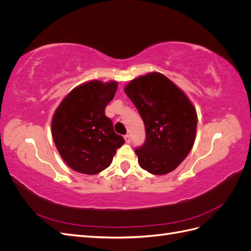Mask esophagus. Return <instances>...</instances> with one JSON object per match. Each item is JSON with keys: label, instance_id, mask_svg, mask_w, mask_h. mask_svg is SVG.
Returning a JSON list of instances; mask_svg holds the SVG:
<instances>
[{"label": "esophagus", "instance_id": "1", "mask_svg": "<svg viewBox=\"0 0 251 251\" xmlns=\"http://www.w3.org/2000/svg\"><path fill=\"white\" fill-rule=\"evenodd\" d=\"M125 140L126 143L131 142V136L130 135H125Z\"/></svg>", "mask_w": 251, "mask_h": 251}]
</instances>
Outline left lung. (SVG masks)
I'll use <instances>...</instances> for the list:
<instances>
[{"instance_id":"1","label":"left lung","mask_w":251,"mask_h":251,"mask_svg":"<svg viewBox=\"0 0 251 251\" xmlns=\"http://www.w3.org/2000/svg\"><path fill=\"white\" fill-rule=\"evenodd\" d=\"M125 92L146 126V142L135 150L140 168L158 176L176 170L195 143L198 117L194 104L159 72L131 80Z\"/></svg>"}]
</instances>
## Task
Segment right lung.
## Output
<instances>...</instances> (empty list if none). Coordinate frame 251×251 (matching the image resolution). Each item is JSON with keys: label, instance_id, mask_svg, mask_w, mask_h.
Instances as JSON below:
<instances>
[{"label": "right lung", "instance_id": "obj_1", "mask_svg": "<svg viewBox=\"0 0 251 251\" xmlns=\"http://www.w3.org/2000/svg\"><path fill=\"white\" fill-rule=\"evenodd\" d=\"M115 80H90L75 87L59 103L51 121L52 138L73 171L95 175L112 163L125 139L114 132L104 109L116 93Z\"/></svg>", "mask_w": 251, "mask_h": 251}]
</instances>
